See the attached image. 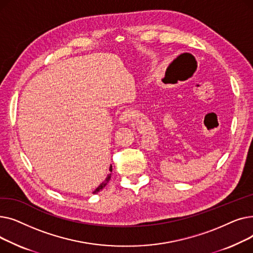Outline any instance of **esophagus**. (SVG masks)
<instances>
[{
	"instance_id": "1",
	"label": "esophagus",
	"mask_w": 253,
	"mask_h": 253,
	"mask_svg": "<svg viewBox=\"0 0 253 253\" xmlns=\"http://www.w3.org/2000/svg\"><path fill=\"white\" fill-rule=\"evenodd\" d=\"M135 116V111L133 109H126L121 116H120L119 120L121 123H128L129 121H131V119H133V117Z\"/></svg>"
}]
</instances>
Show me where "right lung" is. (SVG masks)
I'll return each instance as SVG.
<instances>
[{
  "label": "right lung",
  "mask_w": 253,
  "mask_h": 253,
  "mask_svg": "<svg viewBox=\"0 0 253 253\" xmlns=\"http://www.w3.org/2000/svg\"><path fill=\"white\" fill-rule=\"evenodd\" d=\"M112 170H113V167L111 166V167H110V171L112 172ZM110 179H111V173L108 175V177L105 178V180H104V181H102V182H101V183L98 185V187L96 188V190H95L94 192H93V194H97L99 191H101V190H102V189L105 187V185L108 184V182H109V180H110Z\"/></svg>",
  "instance_id": "add662e5"
}]
</instances>
